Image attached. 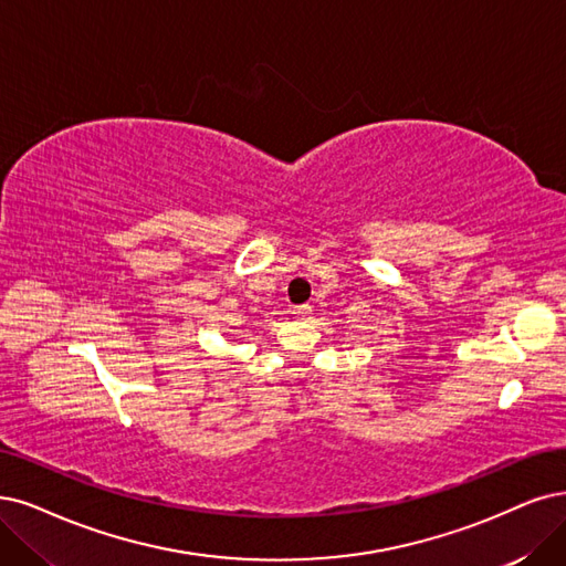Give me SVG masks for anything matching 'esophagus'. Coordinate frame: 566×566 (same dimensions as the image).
<instances>
[{"label":"esophagus","mask_w":566,"mask_h":566,"mask_svg":"<svg viewBox=\"0 0 566 566\" xmlns=\"http://www.w3.org/2000/svg\"><path fill=\"white\" fill-rule=\"evenodd\" d=\"M312 312V307L310 305H298L296 310H294V315H298V317H305V315H310Z\"/></svg>","instance_id":"obj_1"}]
</instances>
